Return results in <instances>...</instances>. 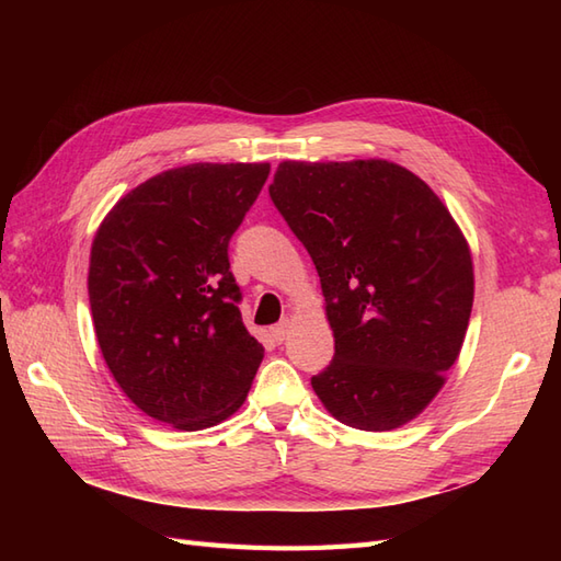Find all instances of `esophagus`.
<instances>
[{
  "mask_svg": "<svg viewBox=\"0 0 561 561\" xmlns=\"http://www.w3.org/2000/svg\"><path fill=\"white\" fill-rule=\"evenodd\" d=\"M289 328H291L289 320H282L279 325H274V328H272V340H274V342H284V340H287V335H289Z\"/></svg>",
  "mask_w": 561,
  "mask_h": 561,
  "instance_id": "1",
  "label": "esophagus"
}]
</instances>
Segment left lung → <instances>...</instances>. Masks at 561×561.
<instances>
[{"label": "left lung", "mask_w": 561, "mask_h": 561, "mask_svg": "<svg viewBox=\"0 0 561 561\" xmlns=\"http://www.w3.org/2000/svg\"><path fill=\"white\" fill-rule=\"evenodd\" d=\"M270 197L311 255L335 356L311 386L364 432L414 420L470 323L472 255L422 178L383 159L282 161Z\"/></svg>", "instance_id": "left-lung-1"}]
</instances>
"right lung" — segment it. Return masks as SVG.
Masks as SVG:
<instances>
[{
    "label": "right lung",
    "instance_id": "1",
    "mask_svg": "<svg viewBox=\"0 0 561 561\" xmlns=\"http://www.w3.org/2000/svg\"><path fill=\"white\" fill-rule=\"evenodd\" d=\"M270 163L163 171L105 214L91 245L93 328L117 386L157 422L197 432L241 408L262 344L243 325L229 241Z\"/></svg>",
    "mask_w": 561,
    "mask_h": 561
}]
</instances>
